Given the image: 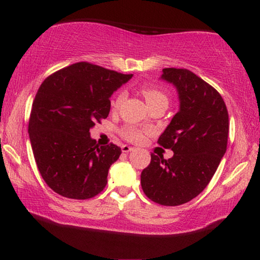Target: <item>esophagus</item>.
<instances>
[{
    "label": "esophagus",
    "mask_w": 260,
    "mask_h": 260,
    "mask_svg": "<svg viewBox=\"0 0 260 260\" xmlns=\"http://www.w3.org/2000/svg\"><path fill=\"white\" fill-rule=\"evenodd\" d=\"M131 150H133V148L129 147V146H127V144H125V146L121 147V151L122 152H129Z\"/></svg>",
    "instance_id": "esophagus-1"
}]
</instances>
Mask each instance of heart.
<instances>
[{"mask_svg":"<svg viewBox=\"0 0 260 260\" xmlns=\"http://www.w3.org/2000/svg\"><path fill=\"white\" fill-rule=\"evenodd\" d=\"M142 93L144 95V98H146V100H147L149 107H153V105H156L158 103H166V104L169 103V95H167L165 90H162L158 87L144 86L142 88ZM126 98H127L126 90L121 89L118 91L112 101V108L119 109L120 105L124 103ZM121 135L124 136L126 140L133 141V142H138V141L142 139V136H143L141 129L136 128L135 126H131V125L122 127Z\"/></svg>","mask_w":260,"mask_h":260,"instance_id":"1","label":"heart"}]
</instances>
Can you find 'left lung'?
Instances as JSON below:
<instances>
[{
    "mask_svg": "<svg viewBox=\"0 0 260 260\" xmlns=\"http://www.w3.org/2000/svg\"><path fill=\"white\" fill-rule=\"evenodd\" d=\"M161 79L177 88L180 109L158 144L173 150L170 159L151 153L141 173V186L149 200L177 206L204 190L227 149L228 111L217 90L187 69H162Z\"/></svg>",
    "mask_w": 260,
    "mask_h": 260,
    "instance_id": "left-lung-1",
    "label": "left lung"
}]
</instances>
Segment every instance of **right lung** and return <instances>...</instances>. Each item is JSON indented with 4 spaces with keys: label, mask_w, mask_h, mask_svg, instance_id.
<instances>
[{
    "label": "right lung",
    "mask_w": 260,
    "mask_h": 260,
    "mask_svg": "<svg viewBox=\"0 0 260 260\" xmlns=\"http://www.w3.org/2000/svg\"><path fill=\"white\" fill-rule=\"evenodd\" d=\"M132 77L80 61L41 83L28 121L30 146L42 179L60 196L88 200L107 186L121 149L100 146L89 129L109 116L112 93Z\"/></svg>",
    "instance_id": "right-lung-1"
}]
</instances>
